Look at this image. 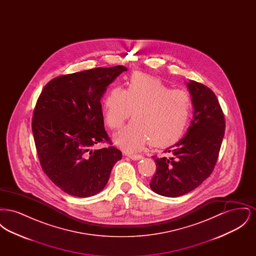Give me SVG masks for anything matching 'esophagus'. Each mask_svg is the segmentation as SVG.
<instances>
[{
  "label": "esophagus",
  "mask_w": 256,
  "mask_h": 256,
  "mask_svg": "<svg viewBox=\"0 0 256 256\" xmlns=\"http://www.w3.org/2000/svg\"><path fill=\"white\" fill-rule=\"evenodd\" d=\"M126 156H128V158L132 160H139V159L143 158V156L141 154H126Z\"/></svg>",
  "instance_id": "1"
}]
</instances>
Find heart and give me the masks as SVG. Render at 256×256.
<instances>
[{"instance_id": "b5f03b06", "label": "heart", "mask_w": 256, "mask_h": 256, "mask_svg": "<svg viewBox=\"0 0 256 256\" xmlns=\"http://www.w3.org/2000/svg\"><path fill=\"white\" fill-rule=\"evenodd\" d=\"M192 98L184 90L170 89L158 78L146 74L132 76L126 89L114 86L104 98V121L118 130L130 116L134 121L116 135L117 143L134 152L148 143L158 148L176 142L186 128Z\"/></svg>"}]
</instances>
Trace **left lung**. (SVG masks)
Segmentation results:
<instances>
[{
    "label": "left lung",
    "instance_id": "8db88e82",
    "mask_svg": "<svg viewBox=\"0 0 256 256\" xmlns=\"http://www.w3.org/2000/svg\"><path fill=\"white\" fill-rule=\"evenodd\" d=\"M194 114L182 140L167 148L170 158L152 156L156 165L150 186L156 194L170 198L194 190L211 174L219 156L226 130L224 115L214 92L190 80Z\"/></svg>",
    "mask_w": 256,
    "mask_h": 256
}]
</instances>
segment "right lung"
Wrapping results in <instances>:
<instances>
[{"instance_id":"right-lung-1","label":"right lung","mask_w":256,"mask_h":256,"mask_svg":"<svg viewBox=\"0 0 256 256\" xmlns=\"http://www.w3.org/2000/svg\"><path fill=\"white\" fill-rule=\"evenodd\" d=\"M124 66L95 68L50 80L37 100L32 130L42 170L69 195L100 193L122 152L104 130L100 98ZM98 142L106 148L93 150Z\"/></svg>"}]
</instances>
